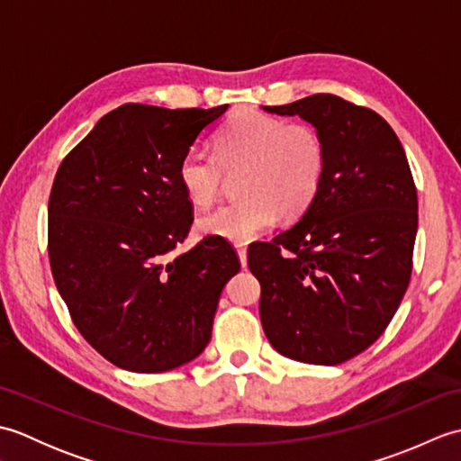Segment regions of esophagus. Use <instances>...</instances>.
Returning a JSON list of instances; mask_svg holds the SVG:
<instances>
[{
	"label": "esophagus",
	"mask_w": 461,
	"mask_h": 461,
	"mask_svg": "<svg viewBox=\"0 0 461 461\" xmlns=\"http://www.w3.org/2000/svg\"><path fill=\"white\" fill-rule=\"evenodd\" d=\"M238 249V256H240V261H241V267L248 266V249L246 246H236Z\"/></svg>",
	"instance_id": "esophagus-1"
}]
</instances>
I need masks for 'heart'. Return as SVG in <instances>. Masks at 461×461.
Listing matches in <instances>:
<instances>
[{
	"mask_svg": "<svg viewBox=\"0 0 461 461\" xmlns=\"http://www.w3.org/2000/svg\"><path fill=\"white\" fill-rule=\"evenodd\" d=\"M327 168L322 136L305 122H289L258 111L225 124L215 154L192 149L182 156L178 178L195 205H210L220 195L225 176H241L240 202L223 203L202 215L198 228L208 236L248 243L276 223L305 212L321 188Z\"/></svg>",
	"mask_w": 461,
	"mask_h": 461,
	"instance_id": "b5f03b06",
	"label": "heart"
}]
</instances>
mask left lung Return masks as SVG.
<instances>
[{
    "label": "left lung",
    "mask_w": 461,
    "mask_h": 461,
    "mask_svg": "<svg viewBox=\"0 0 461 461\" xmlns=\"http://www.w3.org/2000/svg\"><path fill=\"white\" fill-rule=\"evenodd\" d=\"M263 111L315 126L327 168L301 220L248 251L261 325L283 357L340 365L384 332L408 289L418 231L412 172L390 124L337 95Z\"/></svg>",
    "instance_id": "8db88e82"
}]
</instances>
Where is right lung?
<instances>
[{
	"label": "right lung",
	"mask_w": 461,
	"mask_h": 461,
	"mask_svg": "<svg viewBox=\"0 0 461 461\" xmlns=\"http://www.w3.org/2000/svg\"><path fill=\"white\" fill-rule=\"evenodd\" d=\"M228 111L129 103L65 156L49 195V263L75 327L131 372H164L202 355L236 251L210 236L172 258L192 225L178 166Z\"/></svg>",
	"instance_id": "add662e5"
}]
</instances>
